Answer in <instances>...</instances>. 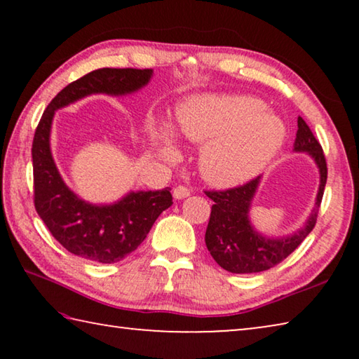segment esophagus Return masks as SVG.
Returning <instances> with one entry per match:
<instances>
[{"instance_id": "1", "label": "esophagus", "mask_w": 359, "mask_h": 359, "mask_svg": "<svg viewBox=\"0 0 359 359\" xmlns=\"http://www.w3.org/2000/svg\"><path fill=\"white\" fill-rule=\"evenodd\" d=\"M190 194H191L190 188L185 187V185H179V187L174 188V198L175 199H184L187 196H190Z\"/></svg>"}]
</instances>
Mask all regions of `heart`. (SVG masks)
<instances>
[{
  "label": "heart",
  "instance_id": "b5f03b06",
  "mask_svg": "<svg viewBox=\"0 0 359 359\" xmlns=\"http://www.w3.org/2000/svg\"><path fill=\"white\" fill-rule=\"evenodd\" d=\"M177 131L187 141L205 145L199 171L215 187H234L255 177L285 141L283 121L258 98L242 95H209L182 106ZM163 154L175 156L165 142Z\"/></svg>",
  "mask_w": 359,
  "mask_h": 359
}]
</instances>
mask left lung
I'll list each match as a JSON object with an SVG mask.
<instances>
[{"instance_id":"1","label":"left lung","mask_w":359,"mask_h":359,"mask_svg":"<svg viewBox=\"0 0 359 359\" xmlns=\"http://www.w3.org/2000/svg\"><path fill=\"white\" fill-rule=\"evenodd\" d=\"M296 151H307L320 169V190L312 215L301 231L282 239H267L258 234L248 222V209L259 184V175L226 190H205L204 193L214 201L210 210L205 245L212 258L224 271L233 274H253L276 267L293 253L317 223L318 210L327 179L326 158L312 130L297 117V133L294 141Z\"/></svg>"}]
</instances>
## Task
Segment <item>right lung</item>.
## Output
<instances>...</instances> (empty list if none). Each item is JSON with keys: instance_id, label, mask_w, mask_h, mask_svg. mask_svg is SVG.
Listing matches in <instances>:
<instances>
[{"instance_id": "add662e5", "label": "right lung", "mask_w": 359, "mask_h": 359, "mask_svg": "<svg viewBox=\"0 0 359 359\" xmlns=\"http://www.w3.org/2000/svg\"><path fill=\"white\" fill-rule=\"evenodd\" d=\"M151 69L102 68L85 74L60 92L46 107L33 137L34 208L53 238L69 253L117 263L142 244L163 210L172 204L169 188L133 191L111 205H93L79 199L68 187L50 154V125L57 109L92 93L126 95L150 81Z\"/></svg>"}]
</instances>
